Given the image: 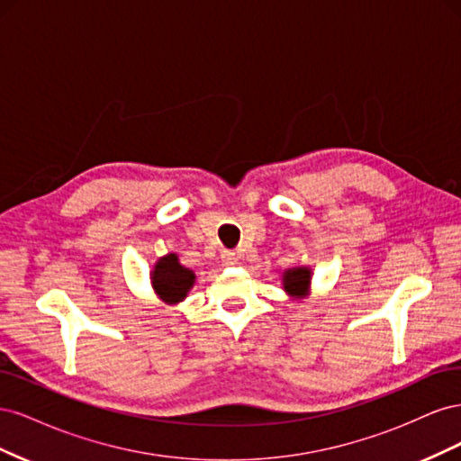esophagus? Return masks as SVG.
Listing matches in <instances>:
<instances>
[{
    "label": "esophagus",
    "mask_w": 461,
    "mask_h": 461,
    "mask_svg": "<svg viewBox=\"0 0 461 461\" xmlns=\"http://www.w3.org/2000/svg\"><path fill=\"white\" fill-rule=\"evenodd\" d=\"M236 259H239V256H236V252H232V249H222L221 252L222 265H234Z\"/></svg>",
    "instance_id": "esophagus-1"
}]
</instances>
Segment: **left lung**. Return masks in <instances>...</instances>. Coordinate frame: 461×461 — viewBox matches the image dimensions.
Returning <instances> with one entry per match:
<instances>
[{"instance_id": "left-lung-1", "label": "left lung", "mask_w": 461, "mask_h": 461, "mask_svg": "<svg viewBox=\"0 0 461 461\" xmlns=\"http://www.w3.org/2000/svg\"><path fill=\"white\" fill-rule=\"evenodd\" d=\"M310 278H312V273H310L308 267L288 269V271L285 273V276H283L285 290L290 292V294H303V292L308 290Z\"/></svg>"}]
</instances>
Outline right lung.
<instances>
[{"label": "right lung", "instance_id": "obj_1", "mask_svg": "<svg viewBox=\"0 0 461 461\" xmlns=\"http://www.w3.org/2000/svg\"><path fill=\"white\" fill-rule=\"evenodd\" d=\"M194 273L178 263V258L175 254H169L161 258L156 267L151 271V283L156 288L158 296L169 303H176L185 300L188 290L194 285Z\"/></svg>", "mask_w": 461, "mask_h": 461}]
</instances>
